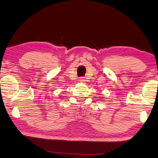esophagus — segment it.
I'll list each match as a JSON object with an SVG mask.
<instances>
[{"instance_id":"1","label":"esophagus","mask_w":158,"mask_h":158,"mask_svg":"<svg viewBox=\"0 0 158 158\" xmlns=\"http://www.w3.org/2000/svg\"><path fill=\"white\" fill-rule=\"evenodd\" d=\"M84 81H85L84 79H81V82H84Z\"/></svg>"}]
</instances>
